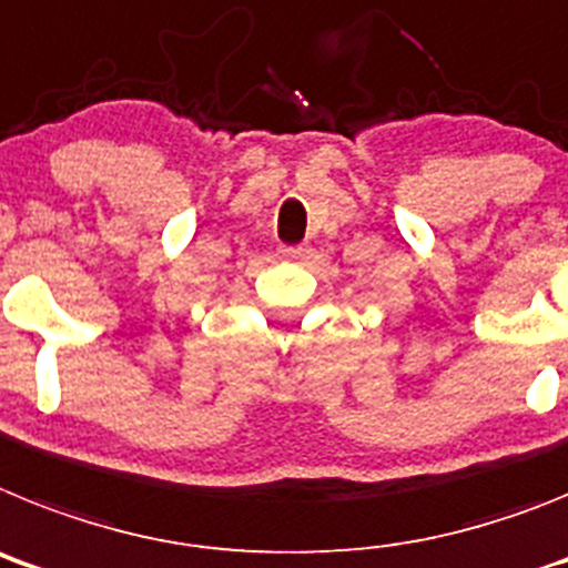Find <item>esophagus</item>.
<instances>
[{"instance_id":"34e87169","label":"esophagus","mask_w":568,"mask_h":568,"mask_svg":"<svg viewBox=\"0 0 568 568\" xmlns=\"http://www.w3.org/2000/svg\"><path fill=\"white\" fill-rule=\"evenodd\" d=\"M280 254L288 256V260H300V256L305 254V248L303 245H283V248H280Z\"/></svg>"}]
</instances>
